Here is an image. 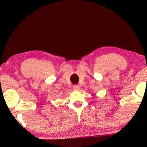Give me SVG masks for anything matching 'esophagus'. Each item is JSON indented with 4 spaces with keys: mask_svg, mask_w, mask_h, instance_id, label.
Masks as SVG:
<instances>
[{
    "mask_svg": "<svg viewBox=\"0 0 147 147\" xmlns=\"http://www.w3.org/2000/svg\"><path fill=\"white\" fill-rule=\"evenodd\" d=\"M79 88H80V87H79L78 85H74V86H73V89H74V91H78Z\"/></svg>",
    "mask_w": 147,
    "mask_h": 147,
    "instance_id": "34e87169",
    "label": "esophagus"
}]
</instances>
